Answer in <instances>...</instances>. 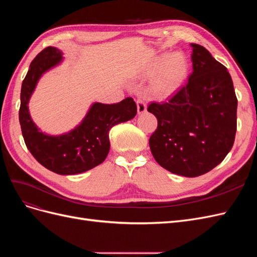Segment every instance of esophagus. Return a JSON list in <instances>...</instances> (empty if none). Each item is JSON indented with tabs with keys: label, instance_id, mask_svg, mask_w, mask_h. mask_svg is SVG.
I'll return each mask as SVG.
<instances>
[{
	"label": "esophagus",
	"instance_id": "34e87169",
	"mask_svg": "<svg viewBox=\"0 0 257 257\" xmlns=\"http://www.w3.org/2000/svg\"><path fill=\"white\" fill-rule=\"evenodd\" d=\"M147 111V104L145 102V99L143 98H138L137 99V112L139 114H142Z\"/></svg>",
	"mask_w": 257,
	"mask_h": 257
}]
</instances>
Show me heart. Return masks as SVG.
Returning a JSON list of instances; mask_svg holds the SVG:
<instances>
[{
    "mask_svg": "<svg viewBox=\"0 0 257 257\" xmlns=\"http://www.w3.org/2000/svg\"><path fill=\"white\" fill-rule=\"evenodd\" d=\"M188 72V61L182 54H161L151 62L145 72L148 78L155 76L150 87V94L158 99L172 97L180 89Z\"/></svg>",
    "mask_w": 257,
    "mask_h": 257,
    "instance_id": "1",
    "label": "heart"
}]
</instances>
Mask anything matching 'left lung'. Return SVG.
I'll use <instances>...</instances> for the list:
<instances>
[{"instance_id": "8db88e82", "label": "left lung", "mask_w": 257, "mask_h": 257, "mask_svg": "<svg viewBox=\"0 0 257 257\" xmlns=\"http://www.w3.org/2000/svg\"><path fill=\"white\" fill-rule=\"evenodd\" d=\"M193 72L167 103H151L158 119L149 139L153 158L168 172L198 177L225 159L235 142L237 97L226 67L205 47L191 44Z\"/></svg>"}]
</instances>
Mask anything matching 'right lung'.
I'll list each match as a JSON object with an SVG mask.
<instances>
[{"mask_svg":"<svg viewBox=\"0 0 257 257\" xmlns=\"http://www.w3.org/2000/svg\"><path fill=\"white\" fill-rule=\"evenodd\" d=\"M62 54L47 47L32 61L21 85L19 121L28 149L40 164L59 175H76L102 164L110 149V128L133 119L137 107L132 97L111 105L94 103L74 130L57 136L44 133L31 118L29 100L43 74L63 61Z\"/></svg>","mask_w":257,"mask_h":257,"instance_id":"1","label":"right lung"}]
</instances>
